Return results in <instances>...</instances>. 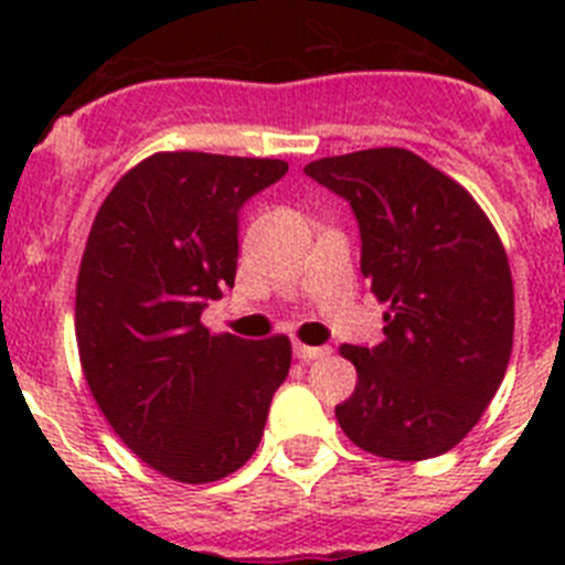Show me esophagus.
Masks as SVG:
<instances>
[{"label": "esophagus", "mask_w": 565, "mask_h": 565, "mask_svg": "<svg viewBox=\"0 0 565 565\" xmlns=\"http://www.w3.org/2000/svg\"><path fill=\"white\" fill-rule=\"evenodd\" d=\"M331 353V348H313V344H302L297 342L294 344V356L299 359V362H313V359H322Z\"/></svg>", "instance_id": "esophagus-1"}]
</instances>
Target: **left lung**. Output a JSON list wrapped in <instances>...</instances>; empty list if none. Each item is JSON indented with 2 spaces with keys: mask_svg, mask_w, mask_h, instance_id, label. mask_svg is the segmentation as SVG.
Here are the masks:
<instances>
[{
  "mask_svg": "<svg viewBox=\"0 0 565 565\" xmlns=\"http://www.w3.org/2000/svg\"><path fill=\"white\" fill-rule=\"evenodd\" d=\"M308 178L351 203L362 274L387 302L384 339L342 344L356 391L337 422L393 461L452 450L498 393L512 353L515 291L503 243L476 198L411 149L319 158Z\"/></svg>",
  "mask_w": 565,
  "mask_h": 565,
  "instance_id": "1",
  "label": "left lung"
}]
</instances>
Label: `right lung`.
I'll list each match as a JSON object with an SVG mask.
<instances>
[{
  "mask_svg": "<svg viewBox=\"0 0 565 565\" xmlns=\"http://www.w3.org/2000/svg\"><path fill=\"white\" fill-rule=\"evenodd\" d=\"M288 172L277 158L158 152L98 209L76 286L89 393L161 476L209 483L257 450L291 367L288 337L209 333L201 313L237 274L239 209Z\"/></svg>",
  "mask_w": 565,
  "mask_h": 565,
  "instance_id": "1",
  "label": "right lung"
}]
</instances>
